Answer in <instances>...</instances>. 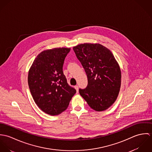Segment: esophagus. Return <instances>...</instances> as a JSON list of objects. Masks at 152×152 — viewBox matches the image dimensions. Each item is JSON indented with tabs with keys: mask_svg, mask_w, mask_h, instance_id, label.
<instances>
[{
	"mask_svg": "<svg viewBox=\"0 0 152 152\" xmlns=\"http://www.w3.org/2000/svg\"><path fill=\"white\" fill-rule=\"evenodd\" d=\"M74 88H75V89H76V91H77V92L78 93V87L77 86H75Z\"/></svg>",
	"mask_w": 152,
	"mask_h": 152,
	"instance_id": "obj_1",
	"label": "esophagus"
}]
</instances>
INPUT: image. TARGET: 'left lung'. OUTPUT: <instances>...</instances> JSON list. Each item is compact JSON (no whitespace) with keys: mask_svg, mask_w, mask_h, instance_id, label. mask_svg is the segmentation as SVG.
Here are the masks:
<instances>
[{"mask_svg":"<svg viewBox=\"0 0 152 152\" xmlns=\"http://www.w3.org/2000/svg\"><path fill=\"white\" fill-rule=\"evenodd\" d=\"M73 50L88 79L87 87L79 89L81 96L94 110H106L116 101L121 84V69L113 55L99 44H81Z\"/></svg>","mask_w":152,"mask_h":152,"instance_id":"obj_1","label":"left lung"}]
</instances>
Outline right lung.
<instances>
[{"label": "right lung", "mask_w": 152, "mask_h": 152, "mask_svg": "<svg viewBox=\"0 0 152 152\" xmlns=\"http://www.w3.org/2000/svg\"><path fill=\"white\" fill-rule=\"evenodd\" d=\"M68 48H56L40 53L28 75V84L37 105L50 115H57L68 108L76 93L67 83L63 67Z\"/></svg>", "instance_id": "obj_1"}]
</instances>
